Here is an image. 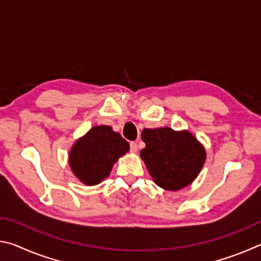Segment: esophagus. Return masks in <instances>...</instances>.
I'll return each mask as SVG.
<instances>
[{
  "instance_id": "esophagus-1",
  "label": "esophagus",
  "mask_w": 261,
  "mask_h": 261,
  "mask_svg": "<svg viewBox=\"0 0 261 261\" xmlns=\"http://www.w3.org/2000/svg\"><path fill=\"white\" fill-rule=\"evenodd\" d=\"M137 151H138L137 144L135 143V141H131V143H130V152L131 153H137Z\"/></svg>"
}]
</instances>
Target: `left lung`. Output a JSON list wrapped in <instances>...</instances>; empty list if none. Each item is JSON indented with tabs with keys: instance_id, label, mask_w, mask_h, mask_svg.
Here are the masks:
<instances>
[{
	"instance_id": "obj_1",
	"label": "left lung",
	"mask_w": 261,
	"mask_h": 261,
	"mask_svg": "<svg viewBox=\"0 0 261 261\" xmlns=\"http://www.w3.org/2000/svg\"><path fill=\"white\" fill-rule=\"evenodd\" d=\"M141 139L146 147L140 156L159 187L177 191L191 184L206 160V151L189 131L170 127L144 129Z\"/></svg>"
}]
</instances>
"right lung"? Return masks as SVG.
Masks as SVG:
<instances>
[{"mask_svg":"<svg viewBox=\"0 0 261 261\" xmlns=\"http://www.w3.org/2000/svg\"><path fill=\"white\" fill-rule=\"evenodd\" d=\"M129 149V143L118 132L109 125H96L73 144L69 165L81 182L96 185L108 177L114 163Z\"/></svg>","mask_w":261,"mask_h":261,"instance_id":"1","label":"right lung"}]
</instances>
